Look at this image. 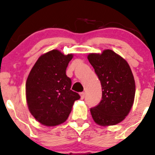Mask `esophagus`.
Here are the masks:
<instances>
[{
	"label": "esophagus",
	"instance_id": "1",
	"mask_svg": "<svg viewBox=\"0 0 155 155\" xmlns=\"http://www.w3.org/2000/svg\"><path fill=\"white\" fill-rule=\"evenodd\" d=\"M80 96H81V98L82 99H83L84 97H85V92H81L80 94Z\"/></svg>",
	"mask_w": 155,
	"mask_h": 155
}]
</instances>
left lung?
<instances>
[{"mask_svg":"<svg viewBox=\"0 0 155 155\" xmlns=\"http://www.w3.org/2000/svg\"><path fill=\"white\" fill-rule=\"evenodd\" d=\"M88 60L94 69L102 88L101 101L91 108L94 122L113 126L124 120L134 102L136 85L128 63L112 50L89 54Z\"/></svg>","mask_w":155,"mask_h":155,"instance_id":"left-lung-1","label":"left lung"}]
</instances>
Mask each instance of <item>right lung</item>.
Returning <instances> with one entry per match:
<instances>
[{
    "instance_id": "1",
    "label": "right lung",
    "mask_w": 155,
    "mask_h": 155,
    "mask_svg": "<svg viewBox=\"0 0 155 155\" xmlns=\"http://www.w3.org/2000/svg\"><path fill=\"white\" fill-rule=\"evenodd\" d=\"M72 54L52 50L41 55L30 71L25 83L28 110L37 121L54 127L67 120L74 101L80 96L72 91L66 74Z\"/></svg>"
}]
</instances>
